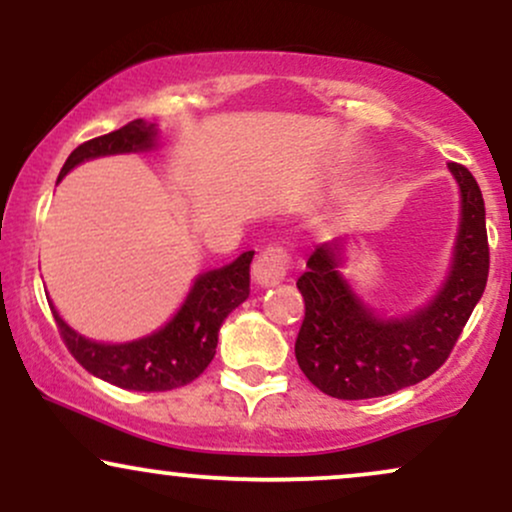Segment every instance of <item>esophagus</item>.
Here are the masks:
<instances>
[{
	"label": "esophagus",
	"mask_w": 512,
	"mask_h": 512,
	"mask_svg": "<svg viewBox=\"0 0 512 512\" xmlns=\"http://www.w3.org/2000/svg\"><path fill=\"white\" fill-rule=\"evenodd\" d=\"M291 269V252L281 245H267L252 262V276L260 286H274L286 279Z\"/></svg>",
	"instance_id": "34e87169"
}]
</instances>
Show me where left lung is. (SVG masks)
Returning <instances> with one entry per match:
<instances>
[{"label": "left lung", "mask_w": 512, "mask_h": 512, "mask_svg": "<svg viewBox=\"0 0 512 512\" xmlns=\"http://www.w3.org/2000/svg\"><path fill=\"white\" fill-rule=\"evenodd\" d=\"M448 168L462 192L460 236L452 272L428 308L380 320L339 274L337 243L320 245L308 257V269L296 281L305 301L296 361L325 395L370 399L421 383L448 361L460 339L489 279V238L477 180L460 163Z\"/></svg>", "instance_id": "obj_1"}]
</instances>
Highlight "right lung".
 I'll use <instances>...</instances> for the list:
<instances>
[{
	"label": "right lung",
	"instance_id": "1",
	"mask_svg": "<svg viewBox=\"0 0 512 512\" xmlns=\"http://www.w3.org/2000/svg\"><path fill=\"white\" fill-rule=\"evenodd\" d=\"M154 139V125H146L144 120L127 122L115 132L76 146L62 166L60 178L88 158L151 149ZM252 255L255 252L248 250L236 262L199 276L178 315L163 330L151 337L137 339V342H91V339L76 334L52 308L62 342L88 373L105 383L122 387V390L166 392L190 385L207 370L216 354L221 322L250 296Z\"/></svg>",
	"mask_w": 512,
	"mask_h": 512
}]
</instances>
